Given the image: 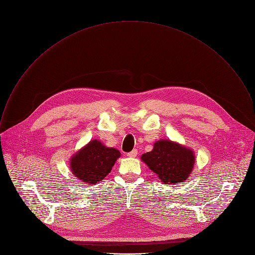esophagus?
<instances>
[{"label": "esophagus", "instance_id": "obj_1", "mask_svg": "<svg viewBox=\"0 0 255 255\" xmlns=\"http://www.w3.org/2000/svg\"><path fill=\"white\" fill-rule=\"evenodd\" d=\"M136 155H137V149H132L131 151H129V152H128V157H129V158H135L136 157Z\"/></svg>", "mask_w": 255, "mask_h": 255}]
</instances>
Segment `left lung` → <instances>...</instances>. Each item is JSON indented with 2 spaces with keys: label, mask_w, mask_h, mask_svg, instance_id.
Masks as SVG:
<instances>
[{
  "label": "left lung",
  "mask_w": 255,
  "mask_h": 255,
  "mask_svg": "<svg viewBox=\"0 0 255 255\" xmlns=\"http://www.w3.org/2000/svg\"><path fill=\"white\" fill-rule=\"evenodd\" d=\"M140 158L163 183L170 185L187 180L195 163L192 149L170 139L156 141L154 148Z\"/></svg>",
  "instance_id": "8db88e82"
}]
</instances>
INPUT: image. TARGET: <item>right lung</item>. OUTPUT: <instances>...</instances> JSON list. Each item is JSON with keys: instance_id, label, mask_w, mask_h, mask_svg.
<instances>
[{"instance_id": "1", "label": "right lung", "mask_w": 255, "mask_h": 255, "mask_svg": "<svg viewBox=\"0 0 255 255\" xmlns=\"http://www.w3.org/2000/svg\"><path fill=\"white\" fill-rule=\"evenodd\" d=\"M120 157L119 149L92 139L70 159V169L78 180L93 185L107 177Z\"/></svg>"}]
</instances>
